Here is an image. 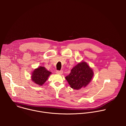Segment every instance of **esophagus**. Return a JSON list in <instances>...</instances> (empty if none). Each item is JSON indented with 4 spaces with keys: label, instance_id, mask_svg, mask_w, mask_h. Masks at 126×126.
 Instances as JSON below:
<instances>
[{
    "label": "esophagus",
    "instance_id": "1",
    "mask_svg": "<svg viewBox=\"0 0 126 126\" xmlns=\"http://www.w3.org/2000/svg\"><path fill=\"white\" fill-rule=\"evenodd\" d=\"M56 73L57 74H62L63 73V71L61 70V71H56Z\"/></svg>",
    "mask_w": 126,
    "mask_h": 126
}]
</instances>
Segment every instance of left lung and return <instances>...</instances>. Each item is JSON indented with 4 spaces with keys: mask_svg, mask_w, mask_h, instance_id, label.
<instances>
[{
    "mask_svg": "<svg viewBox=\"0 0 126 126\" xmlns=\"http://www.w3.org/2000/svg\"><path fill=\"white\" fill-rule=\"evenodd\" d=\"M94 75L92 69L84 61L79 63L71 70L65 77L71 88L79 90L85 87L91 82Z\"/></svg>",
    "mask_w": 126,
    "mask_h": 126,
    "instance_id": "1",
    "label": "left lung"
}]
</instances>
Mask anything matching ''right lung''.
Masks as SVG:
<instances>
[{"label": "right lung", "instance_id": "right-lung-1", "mask_svg": "<svg viewBox=\"0 0 126 126\" xmlns=\"http://www.w3.org/2000/svg\"><path fill=\"white\" fill-rule=\"evenodd\" d=\"M51 72L42 66H40L34 70L31 74V80L38 85L42 86L48 79Z\"/></svg>", "mask_w": 126, "mask_h": 126}]
</instances>
